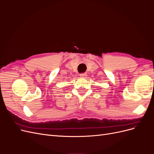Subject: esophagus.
Returning <instances> with one entry per match:
<instances>
[{
    "label": "esophagus",
    "mask_w": 154,
    "mask_h": 154,
    "mask_svg": "<svg viewBox=\"0 0 154 154\" xmlns=\"http://www.w3.org/2000/svg\"><path fill=\"white\" fill-rule=\"evenodd\" d=\"M80 76L82 78H85V77H87V74H85V73H82V74H80Z\"/></svg>",
    "instance_id": "34e87169"
}]
</instances>
